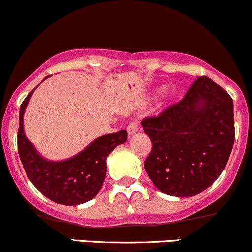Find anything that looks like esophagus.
Returning a JSON list of instances; mask_svg holds the SVG:
<instances>
[{
    "mask_svg": "<svg viewBox=\"0 0 252 252\" xmlns=\"http://www.w3.org/2000/svg\"><path fill=\"white\" fill-rule=\"evenodd\" d=\"M137 129H139V124H137L136 122H131V123L126 126V131H128L129 135H133L136 133Z\"/></svg>",
    "mask_w": 252,
    "mask_h": 252,
    "instance_id": "obj_1",
    "label": "esophagus"
}]
</instances>
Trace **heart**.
Wrapping results in <instances>:
<instances>
[{
    "label": "heart",
    "instance_id": "obj_1",
    "mask_svg": "<svg viewBox=\"0 0 252 252\" xmlns=\"http://www.w3.org/2000/svg\"><path fill=\"white\" fill-rule=\"evenodd\" d=\"M177 94V88L176 87H170L165 91V97L166 100H173Z\"/></svg>",
    "mask_w": 252,
    "mask_h": 252
}]
</instances>
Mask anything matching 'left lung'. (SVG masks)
<instances>
[{
    "mask_svg": "<svg viewBox=\"0 0 252 252\" xmlns=\"http://www.w3.org/2000/svg\"><path fill=\"white\" fill-rule=\"evenodd\" d=\"M152 141L145 169L160 192L193 197L223 171L234 144L233 100L211 78H197L179 104L141 122Z\"/></svg>",
    "mask_w": 252,
    "mask_h": 252,
    "instance_id": "1",
    "label": "left lung"
}]
</instances>
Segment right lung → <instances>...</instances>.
<instances>
[{
    "label": "right lung",
    "instance_id": "right-lung-1",
    "mask_svg": "<svg viewBox=\"0 0 252 252\" xmlns=\"http://www.w3.org/2000/svg\"><path fill=\"white\" fill-rule=\"evenodd\" d=\"M35 89L20 106L18 152L26 175L33 186L53 202L63 205H79L89 202L104 184L107 170L106 158L118 145L126 141L128 134L121 130L96 137L83 151L68 159H46L29 141L24 130V113Z\"/></svg>",
    "mask_w": 252,
    "mask_h": 252
}]
</instances>
